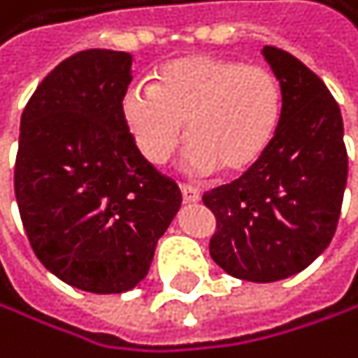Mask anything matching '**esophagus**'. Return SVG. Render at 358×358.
Segmentation results:
<instances>
[{"instance_id":"esophagus-1","label":"esophagus","mask_w":358,"mask_h":358,"mask_svg":"<svg viewBox=\"0 0 358 358\" xmlns=\"http://www.w3.org/2000/svg\"><path fill=\"white\" fill-rule=\"evenodd\" d=\"M180 191H182V200L185 202H200L202 200L200 189L191 187V185H180Z\"/></svg>"}]
</instances>
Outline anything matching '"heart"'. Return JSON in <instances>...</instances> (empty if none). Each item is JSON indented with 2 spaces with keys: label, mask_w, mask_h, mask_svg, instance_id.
Masks as SVG:
<instances>
[{
  "label": "heart",
  "mask_w": 358,
  "mask_h": 358,
  "mask_svg": "<svg viewBox=\"0 0 358 358\" xmlns=\"http://www.w3.org/2000/svg\"><path fill=\"white\" fill-rule=\"evenodd\" d=\"M284 112V90L264 66L211 55H185L154 72V85L131 83L120 118L147 162L160 164L187 123V169L242 173L266 154Z\"/></svg>",
  "instance_id": "obj_1"
}]
</instances>
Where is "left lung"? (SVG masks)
Listing matches in <instances>:
<instances>
[{"instance_id": "8db88e82", "label": "left lung", "mask_w": 358, "mask_h": 358, "mask_svg": "<svg viewBox=\"0 0 358 358\" xmlns=\"http://www.w3.org/2000/svg\"><path fill=\"white\" fill-rule=\"evenodd\" d=\"M284 90L271 147L238 180L204 194L217 220L209 251L229 275L268 284L297 275L337 231L348 182L343 118L326 83L299 59L264 45Z\"/></svg>"}]
</instances>
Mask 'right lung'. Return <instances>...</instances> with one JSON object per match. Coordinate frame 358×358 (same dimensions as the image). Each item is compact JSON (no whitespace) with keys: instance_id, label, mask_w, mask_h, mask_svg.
Returning <instances> with one entry per match:
<instances>
[{"instance_id":"right-lung-1","label":"right lung","mask_w":358,"mask_h":358,"mask_svg":"<svg viewBox=\"0 0 358 358\" xmlns=\"http://www.w3.org/2000/svg\"><path fill=\"white\" fill-rule=\"evenodd\" d=\"M131 55L83 50L30 96L19 127L15 196L34 255L78 290L138 286L182 204L120 118Z\"/></svg>"}]
</instances>
